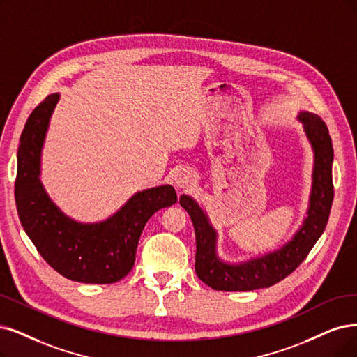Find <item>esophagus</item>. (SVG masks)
<instances>
[{
    "mask_svg": "<svg viewBox=\"0 0 357 357\" xmlns=\"http://www.w3.org/2000/svg\"><path fill=\"white\" fill-rule=\"evenodd\" d=\"M192 182H194L192 170H190L188 167L176 169V172L174 174V183H175L176 188H179V190L188 188Z\"/></svg>",
    "mask_w": 357,
    "mask_h": 357,
    "instance_id": "obj_1",
    "label": "esophagus"
}]
</instances>
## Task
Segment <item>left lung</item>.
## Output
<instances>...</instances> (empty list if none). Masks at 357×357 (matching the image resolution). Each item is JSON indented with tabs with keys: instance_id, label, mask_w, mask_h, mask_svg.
<instances>
[{
	"instance_id": "8db88e82",
	"label": "left lung",
	"mask_w": 357,
	"mask_h": 357,
	"mask_svg": "<svg viewBox=\"0 0 357 357\" xmlns=\"http://www.w3.org/2000/svg\"><path fill=\"white\" fill-rule=\"evenodd\" d=\"M297 121L313 154L312 185L305 219L280 248L241 261L223 260L218 253L219 232L204 207L191 195H181L179 203L188 212L195 231V272L204 284L218 291H250L280 282L306 259L325 231L334 199L331 137L318 114L301 110Z\"/></svg>"
}]
</instances>
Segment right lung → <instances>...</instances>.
Segmentation results:
<instances>
[{
    "mask_svg": "<svg viewBox=\"0 0 357 357\" xmlns=\"http://www.w3.org/2000/svg\"><path fill=\"white\" fill-rule=\"evenodd\" d=\"M60 94L48 96L29 116L17 151L16 207L22 227L48 265L64 278L84 284H113L135 263L141 232L163 207L175 204V188L163 185L137 191L113 215L79 222L50 199L41 181L43 149Z\"/></svg>",
    "mask_w": 357,
    "mask_h": 357,
    "instance_id": "obj_1",
    "label": "right lung"
}]
</instances>
